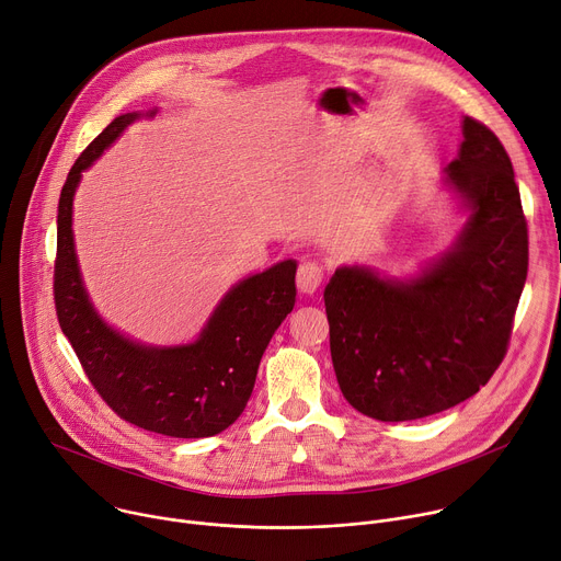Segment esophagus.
Wrapping results in <instances>:
<instances>
[{
    "label": "esophagus",
    "instance_id": "34e87169",
    "mask_svg": "<svg viewBox=\"0 0 561 561\" xmlns=\"http://www.w3.org/2000/svg\"><path fill=\"white\" fill-rule=\"evenodd\" d=\"M322 277H324L322 266H318V264H313V262L301 264L299 271H297V290H299L301 295H313V293H318V288L322 286Z\"/></svg>",
    "mask_w": 561,
    "mask_h": 561
}]
</instances>
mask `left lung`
<instances>
[{"mask_svg": "<svg viewBox=\"0 0 561 561\" xmlns=\"http://www.w3.org/2000/svg\"><path fill=\"white\" fill-rule=\"evenodd\" d=\"M440 187L463 217L438 257L404 275L342 264L324 288L331 360L346 402L416 421L474 396L501 365L528 273V228L499 138L463 118Z\"/></svg>", "mask_w": 561, "mask_h": 561, "instance_id": "1", "label": "left lung"}]
</instances>
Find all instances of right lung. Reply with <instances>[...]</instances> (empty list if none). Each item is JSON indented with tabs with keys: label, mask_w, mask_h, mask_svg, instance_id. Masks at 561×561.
Returning <instances> with one entry per match:
<instances>
[{
	"label": "right lung",
	"mask_w": 561,
	"mask_h": 561,
	"mask_svg": "<svg viewBox=\"0 0 561 561\" xmlns=\"http://www.w3.org/2000/svg\"><path fill=\"white\" fill-rule=\"evenodd\" d=\"M157 112L114 118L71 168L58 206L56 309L84 374L121 419L174 438H206L228 430L245 410L262 355L295 307L297 262L284 260L239 279L185 344L134 340L95 311L78 264L73 198L82 172L131 123Z\"/></svg>",
	"instance_id": "right-lung-1"
}]
</instances>
